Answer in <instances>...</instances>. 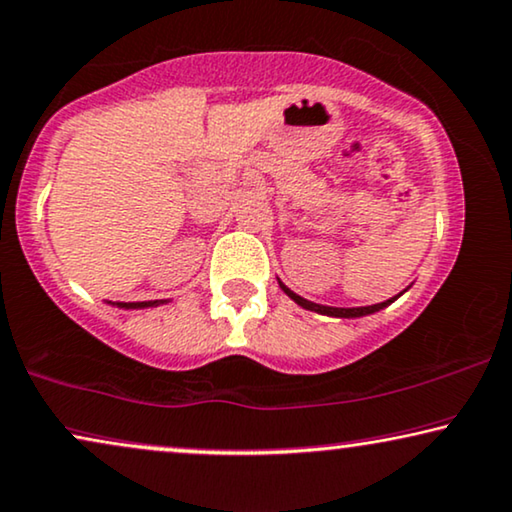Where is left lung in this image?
<instances>
[{"mask_svg":"<svg viewBox=\"0 0 512 512\" xmlns=\"http://www.w3.org/2000/svg\"><path fill=\"white\" fill-rule=\"evenodd\" d=\"M280 287L284 289V294L294 298V301H296L298 305H301V308H305V310H315V313H320V315H331V317H362V315H371V313H376V310L386 308V305H390V303L395 301V298H388V301L376 303V305H364V308H329V305H317V303H313V301H305V298L296 296L294 291L284 287L282 282H280Z\"/></svg>","mask_w":512,"mask_h":512,"instance_id":"1","label":"left lung"}]
</instances>
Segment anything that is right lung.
Returning a JSON list of instances; mask_svg holds the SVG:
<instances>
[{"label":"right lung","instance_id":"1","mask_svg":"<svg viewBox=\"0 0 512 512\" xmlns=\"http://www.w3.org/2000/svg\"><path fill=\"white\" fill-rule=\"evenodd\" d=\"M122 308H143V305H152V303H119Z\"/></svg>","mask_w":512,"mask_h":512}]
</instances>
